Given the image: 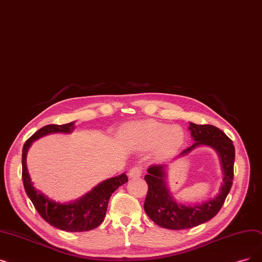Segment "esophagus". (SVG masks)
Instances as JSON below:
<instances>
[{"label":"esophagus","instance_id":"esophagus-1","mask_svg":"<svg viewBox=\"0 0 262 262\" xmlns=\"http://www.w3.org/2000/svg\"><path fill=\"white\" fill-rule=\"evenodd\" d=\"M142 172H143V168H142V167H139V166H136V167H133V168L129 169L128 176H129V178L137 179V178L141 177Z\"/></svg>","mask_w":262,"mask_h":262}]
</instances>
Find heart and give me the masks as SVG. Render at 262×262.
<instances>
[{"mask_svg": "<svg viewBox=\"0 0 262 262\" xmlns=\"http://www.w3.org/2000/svg\"><path fill=\"white\" fill-rule=\"evenodd\" d=\"M124 134L141 149L157 146V153L163 156L174 153L184 142V132L181 127L156 121L129 124L125 127Z\"/></svg>", "mask_w": 262, "mask_h": 262, "instance_id": "b5f03b06", "label": "heart"}]
</instances>
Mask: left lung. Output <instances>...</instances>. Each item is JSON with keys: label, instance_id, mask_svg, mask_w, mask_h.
<instances>
[{"label": "left lung", "instance_id": "left-lung-1", "mask_svg": "<svg viewBox=\"0 0 262 262\" xmlns=\"http://www.w3.org/2000/svg\"><path fill=\"white\" fill-rule=\"evenodd\" d=\"M191 137L196 141L191 146L181 153L185 155L198 145H209L217 151L224 171L221 192L214 199L200 204L188 207L180 204L170 196L165 181L166 165H153L147 169L144 177L147 194L144 201L146 215L158 226L166 229L182 230L199 226L213 219L220 212L227 195L229 194L233 181L234 145L224 132L210 124L198 125L189 123Z\"/></svg>", "mask_w": 262, "mask_h": 262}]
</instances>
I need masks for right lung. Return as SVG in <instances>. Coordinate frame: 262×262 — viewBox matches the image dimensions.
Instances as JSON below:
<instances>
[{
    "mask_svg": "<svg viewBox=\"0 0 262 262\" xmlns=\"http://www.w3.org/2000/svg\"><path fill=\"white\" fill-rule=\"evenodd\" d=\"M73 128V122L63 125L50 124L31 136L22 149V181L27 195L39 215L48 224L60 230L82 232L95 229L104 222L111 195L120 186L126 183L128 179L126 174L122 173L121 176L106 180L81 199L68 204L56 203L34 188L27 169V153L30 145L34 140L45 135L51 133H71Z\"/></svg>",
    "mask_w": 262,
    "mask_h": 262,
    "instance_id": "add662e5",
    "label": "right lung"
}]
</instances>
